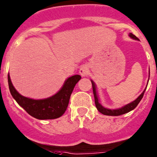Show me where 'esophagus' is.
Segmentation results:
<instances>
[{"label": "esophagus", "mask_w": 157, "mask_h": 157, "mask_svg": "<svg viewBox=\"0 0 157 157\" xmlns=\"http://www.w3.org/2000/svg\"><path fill=\"white\" fill-rule=\"evenodd\" d=\"M79 73H80V74L82 76V77H86V76L88 75L89 70H88V67H87V66H86V65L82 66V67L80 68Z\"/></svg>", "instance_id": "esophagus-1"}]
</instances>
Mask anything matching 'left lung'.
<instances>
[{
    "label": "left lung",
    "instance_id": "obj_1",
    "mask_svg": "<svg viewBox=\"0 0 157 157\" xmlns=\"http://www.w3.org/2000/svg\"><path fill=\"white\" fill-rule=\"evenodd\" d=\"M129 37L132 38L133 39H136V40H139V39L136 37L135 35H133L132 33H129ZM149 81V80H148ZM91 83H92V87H93V93H94V102H95V105H96L97 109L98 110V112H100L101 113L105 115H110V116H118V115H124L125 113H128V112H131L132 110L135 109L136 108V106L139 105V103L140 102V101L142 100L143 98V95H144L145 93V89L143 90V93L140 95V96L137 98L135 101H133L131 103L128 104V105H125V106L121 107V108H118V109H108V108H105V107L102 106L98 101V94H97V90H96V85H95L94 82L93 80H91Z\"/></svg>",
    "mask_w": 157,
    "mask_h": 157
}]
</instances>
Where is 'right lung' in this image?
<instances>
[{
	"mask_svg": "<svg viewBox=\"0 0 157 157\" xmlns=\"http://www.w3.org/2000/svg\"><path fill=\"white\" fill-rule=\"evenodd\" d=\"M80 79V75L72 76L66 80L62 88L56 94L48 98L35 100L20 94L13 86L9 74L8 76L9 90L14 100L31 116L40 120L55 119L63 115L68 106L70 95Z\"/></svg>",
	"mask_w": 157,
	"mask_h": 157,
	"instance_id": "1",
	"label": "right lung"
}]
</instances>
